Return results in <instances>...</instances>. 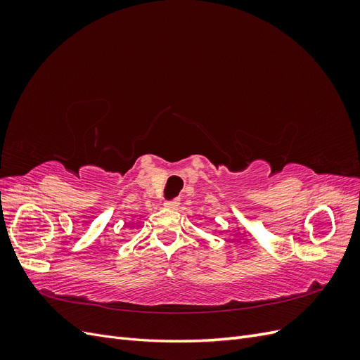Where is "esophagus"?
I'll list each match as a JSON object with an SVG mask.
<instances>
[{"label": "esophagus", "instance_id": "obj_1", "mask_svg": "<svg viewBox=\"0 0 360 360\" xmlns=\"http://www.w3.org/2000/svg\"><path fill=\"white\" fill-rule=\"evenodd\" d=\"M165 207H167V209H171V210L177 209V207H179V200H169V201H165Z\"/></svg>", "mask_w": 360, "mask_h": 360}]
</instances>
